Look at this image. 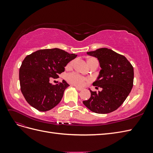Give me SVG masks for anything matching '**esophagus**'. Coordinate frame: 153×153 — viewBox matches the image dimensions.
<instances>
[{"label":"esophagus","instance_id":"esophagus-1","mask_svg":"<svg viewBox=\"0 0 153 153\" xmlns=\"http://www.w3.org/2000/svg\"><path fill=\"white\" fill-rule=\"evenodd\" d=\"M75 88H76V89L78 90V91H82V88H80V87H75Z\"/></svg>","mask_w":153,"mask_h":153}]
</instances>
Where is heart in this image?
<instances>
[{
    "mask_svg": "<svg viewBox=\"0 0 153 153\" xmlns=\"http://www.w3.org/2000/svg\"><path fill=\"white\" fill-rule=\"evenodd\" d=\"M96 59H94V58H89V59H88L87 62V64H88V65H89V66L91 65L92 62L96 61ZM73 62H74L73 61H71L69 62L68 64L67 67L68 68L71 67L73 66ZM66 80L69 83V84L78 86V87H82L83 85L85 84V83L86 82H89L91 80L89 78H84V77H83V76L79 75L78 74L75 73H71V74H69V75H67L66 76Z\"/></svg>",
    "mask_w": 153,
    "mask_h": 153,
    "instance_id": "obj_1",
    "label": "heart"
}]
</instances>
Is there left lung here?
I'll return each instance as SVG.
<instances>
[{"label": "left lung", "mask_w": 153, "mask_h": 153, "mask_svg": "<svg viewBox=\"0 0 153 153\" xmlns=\"http://www.w3.org/2000/svg\"><path fill=\"white\" fill-rule=\"evenodd\" d=\"M87 54L98 59L101 69L92 85L101 91H92L91 98L83 103L92 112L108 114L114 112L126 99L133 85L134 71L124 55L107 48H101Z\"/></svg>", "instance_id": "left-lung-1"}]
</instances>
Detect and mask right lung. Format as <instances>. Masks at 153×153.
I'll return each instance as SVG.
<instances>
[{
    "label": "right lung",
    "instance_id": "obj_1",
    "mask_svg": "<svg viewBox=\"0 0 153 153\" xmlns=\"http://www.w3.org/2000/svg\"><path fill=\"white\" fill-rule=\"evenodd\" d=\"M76 56L59 48L39 50L27 55L19 71L21 91L27 103L41 112L57 106L69 85L64 80L53 85L50 80L58 78Z\"/></svg>",
    "mask_w": 153,
    "mask_h": 153
}]
</instances>
